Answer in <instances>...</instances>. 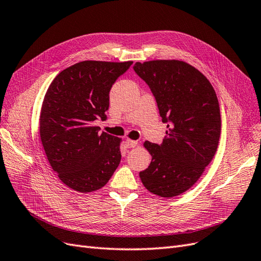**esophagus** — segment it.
<instances>
[{
	"label": "esophagus",
	"instance_id": "1",
	"mask_svg": "<svg viewBox=\"0 0 261 261\" xmlns=\"http://www.w3.org/2000/svg\"><path fill=\"white\" fill-rule=\"evenodd\" d=\"M137 144H138V143H137L136 140H132V139H127V140H126V145H127V147H129V148L136 147Z\"/></svg>",
	"mask_w": 261,
	"mask_h": 261
}]
</instances>
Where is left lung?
<instances>
[{"label": "left lung", "mask_w": 261, "mask_h": 261, "mask_svg": "<svg viewBox=\"0 0 261 261\" xmlns=\"http://www.w3.org/2000/svg\"><path fill=\"white\" fill-rule=\"evenodd\" d=\"M134 70L149 86L168 124L161 145L145 141L152 159L139 176L150 193L171 198L191 188L216 154L219 101L206 76L186 62H137Z\"/></svg>", "instance_id": "1"}]
</instances>
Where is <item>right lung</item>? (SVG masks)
<instances>
[{
    "label": "right lung",
    "instance_id": "right-lung-1",
    "mask_svg": "<svg viewBox=\"0 0 261 261\" xmlns=\"http://www.w3.org/2000/svg\"><path fill=\"white\" fill-rule=\"evenodd\" d=\"M133 64L84 61L54 78L40 113V137L51 168L67 187L90 193L103 187L121 162V138L100 134L112 85Z\"/></svg>",
    "mask_w": 261,
    "mask_h": 261
}]
</instances>
